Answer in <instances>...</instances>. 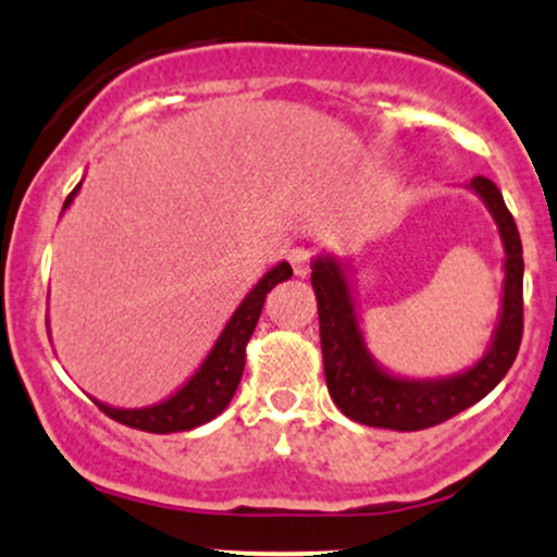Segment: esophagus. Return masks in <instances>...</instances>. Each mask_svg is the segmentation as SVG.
Masks as SVG:
<instances>
[{"label": "esophagus", "mask_w": 557, "mask_h": 557, "mask_svg": "<svg viewBox=\"0 0 557 557\" xmlns=\"http://www.w3.org/2000/svg\"><path fill=\"white\" fill-rule=\"evenodd\" d=\"M309 259H311V253L306 251V248H300V246L287 251V261H290L293 272H296L298 277H306V274H309Z\"/></svg>", "instance_id": "1"}]
</instances>
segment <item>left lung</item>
I'll list each match as a JSON object with an SVG mask.
<instances>
[{
  "instance_id": "1",
  "label": "left lung",
  "mask_w": 557,
  "mask_h": 557,
  "mask_svg": "<svg viewBox=\"0 0 557 557\" xmlns=\"http://www.w3.org/2000/svg\"><path fill=\"white\" fill-rule=\"evenodd\" d=\"M466 188L482 198L495 220L505 251V277L492 341L482 359L463 372L434 380H411L387 372L363 341L348 267L330 253L311 261L327 389L345 417L359 424L398 432L443 424L482 400L513 367L523 332V251L519 227L495 183L476 175L466 183Z\"/></svg>"
}]
</instances>
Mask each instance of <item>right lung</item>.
<instances>
[{
    "mask_svg": "<svg viewBox=\"0 0 557 557\" xmlns=\"http://www.w3.org/2000/svg\"><path fill=\"white\" fill-rule=\"evenodd\" d=\"M81 183L75 185L73 194L65 198V207L62 212L73 203V198L78 196ZM293 274L287 261H280L277 267H272L257 285L251 287L246 298L240 300L238 309L233 311V317L227 319L225 330L220 332L216 343L209 350L207 359L201 361V367L190 374V380L185 382L170 395V398L154 403V406L144 408H117L107 406V403L96 400V406L107 413V417L120 421V424L133 426V430L154 432V434H170V432H185L194 430V426L207 424L214 417H220L227 408V403L233 400L235 389L240 385L243 367H246V345L251 341L253 330L264 309L267 293L274 285L283 283ZM49 330V319H47Z\"/></svg>",
    "mask_w": 557,
    "mask_h": 557,
    "instance_id": "1",
    "label": "right lung"
}]
</instances>
